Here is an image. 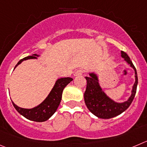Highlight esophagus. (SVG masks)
I'll list each match as a JSON object with an SVG mask.
<instances>
[{
	"mask_svg": "<svg viewBox=\"0 0 147 147\" xmlns=\"http://www.w3.org/2000/svg\"><path fill=\"white\" fill-rule=\"evenodd\" d=\"M83 72H84V70H83V69H78V70H76L75 72V74H74V75H75V76H79V75H83Z\"/></svg>",
	"mask_w": 147,
	"mask_h": 147,
	"instance_id": "1",
	"label": "esophagus"
}]
</instances>
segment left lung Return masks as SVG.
Wrapping results in <instances>:
<instances>
[{"instance_id": "8db88e82", "label": "left lung", "mask_w": 147, "mask_h": 147, "mask_svg": "<svg viewBox=\"0 0 147 147\" xmlns=\"http://www.w3.org/2000/svg\"><path fill=\"white\" fill-rule=\"evenodd\" d=\"M121 57L135 71V83L131 90V96L126 101L115 102L107 96L100 86L98 76L95 73L91 72L89 73L90 77H86L87 86L84 93L85 103L89 111L98 118L109 119L120 115L129 107L135 97L138 85L136 69L125 52L121 51Z\"/></svg>"}]
</instances>
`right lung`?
Masks as SVG:
<instances>
[{
    "mask_svg": "<svg viewBox=\"0 0 147 147\" xmlns=\"http://www.w3.org/2000/svg\"><path fill=\"white\" fill-rule=\"evenodd\" d=\"M39 55L35 54L29 56L20 60L15 66L14 69L23 61L30 59H37ZM73 80L71 78H61L58 79L55 83L54 86L52 88L51 91L49 94L46 99L40 104L38 106L32 109H24L18 107L12 101L13 107L20 115L24 116L25 118L35 122H44L49 120L52 115L55 113L59 105L61 100L63 90L64 88Z\"/></svg>",
    "mask_w": 147,
    "mask_h": 147,
    "instance_id": "right-lung-1",
    "label": "right lung"
}]
</instances>
